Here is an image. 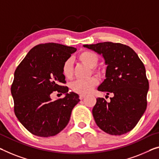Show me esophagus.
<instances>
[{"instance_id": "esophagus-1", "label": "esophagus", "mask_w": 159, "mask_h": 159, "mask_svg": "<svg viewBox=\"0 0 159 159\" xmlns=\"http://www.w3.org/2000/svg\"><path fill=\"white\" fill-rule=\"evenodd\" d=\"M85 98V96L84 95H80L79 96V98H80V100H83V99H84Z\"/></svg>"}]
</instances>
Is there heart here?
Instances as JSON below:
<instances>
[{"label": "heart", "mask_w": 159, "mask_h": 159, "mask_svg": "<svg viewBox=\"0 0 159 159\" xmlns=\"http://www.w3.org/2000/svg\"><path fill=\"white\" fill-rule=\"evenodd\" d=\"M78 59L80 62L91 68V72L100 76L103 73V70L96 66L99 61L98 54L92 51H82L78 56ZM62 73L66 79H71L73 78V62L70 58L67 59L62 66ZM98 79L96 77H91L86 80H79L73 83L71 89L75 93L86 95L89 93L93 88L98 84Z\"/></svg>", "instance_id": "1"}]
</instances>
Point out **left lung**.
I'll return each instance as SVG.
<instances>
[{"instance_id": "8db88e82", "label": "left lung", "mask_w": 159, "mask_h": 159, "mask_svg": "<svg viewBox=\"0 0 159 159\" xmlns=\"http://www.w3.org/2000/svg\"><path fill=\"white\" fill-rule=\"evenodd\" d=\"M102 54L106 79L98 90L109 95V103L98 98L92 111L97 125L111 135L126 134L134 129L147 107L149 84L146 68L131 48L120 43L103 42L84 45Z\"/></svg>"}]
</instances>
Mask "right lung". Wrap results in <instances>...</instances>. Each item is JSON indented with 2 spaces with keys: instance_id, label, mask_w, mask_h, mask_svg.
I'll use <instances>...</instances> for the list:
<instances>
[{
  "instance_id": "add662e5",
  "label": "right lung",
  "mask_w": 159,
  "mask_h": 159,
  "mask_svg": "<svg viewBox=\"0 0 159 159\" xmlns=\"http://www.w3.org/2000/svg\"><path fill=\"white\" fill-rule=\"evenodd\" d=\"M76 48L48 43L34 47L18 66L11 85L14 112L32 134L48 137L58 134L69 122L71 111L79 102V95L63 86L66 81L62 66ZM54 91L63 99L51 101Z\"/></svg>"
}]
</instances>
